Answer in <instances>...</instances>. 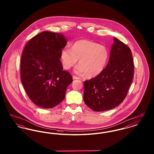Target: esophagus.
<instances>
[{
	"label": "esophagus",
	"mask_w": 154,
	"mask_h": 154,
	"mask_svg": "<svg viewBox=\"0 0 154 154\" xmlns=\"http://www.w3.org/2000/svg\"><path fill=\"white\" fill-rule=\"evenodd\" d=\"M73 80H77V79H79V77H78L75 75H73Z\"/></svg>",
	"instance_id": "obj_1"
}]
</instances>
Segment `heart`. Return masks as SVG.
<instances>
[{
	"mask_svg": "<svg viewBox=\"0 0 154 154\" xmlns=\"http://www.w3.org/2000/svg\"><path fill=\"white\" fill-rule=\"evenodd\" d=\"M109 57L107 48L95 42L80 40L74 42L72 50L63 48L60 54V58L63 67L69 70L77 63L74 72L76 74L85 73L88 78L95 77L104 70Z\"/></svg>",
	"mask_w": 154,
	"mask_h": 154,
	"instance_id": "b5f03b06",
	"label": "heart"
}]
</instances>
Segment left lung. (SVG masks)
I'll use <instances>...</instances> for the list:
<instances>
[{"instance_id":"left-lung-1","label":"left lung","mask_w":154,"mask_h":154,"mask_svg":"<svg viewBox=\"0 0 154 154\" xmlns=\"http://www.w3.org/2000/svg\"><path fill=\"white\" fill-rule=\"evenodd\" d=\"M133 75L131 49L114 37L106 68L95 78L84 81V102L91 109L98 112L117 107L126 97Z\"/></svg>"}]
</instances>
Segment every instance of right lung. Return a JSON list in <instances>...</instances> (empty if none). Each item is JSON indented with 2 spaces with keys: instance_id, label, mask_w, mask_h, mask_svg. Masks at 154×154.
<instances>
[{
  "instance_id": "obj_1",
  "label": "right lung",
  "mask_w": 154,
  "mask_h": 154,
  "mask_svg": "<svg viewBox=\"0 0 154 154\" xmlns=\"http://www.w3.org/2000/svg\"><path fill=\"white\" fill-rule=\"evenodd\" d=\"M66 43L63 35L44 31L32 38L22 52V85L31 101L42 108L59 104L73 81L71 74L63 70L59 59Z\"/></svg>"
}]
</instances>
